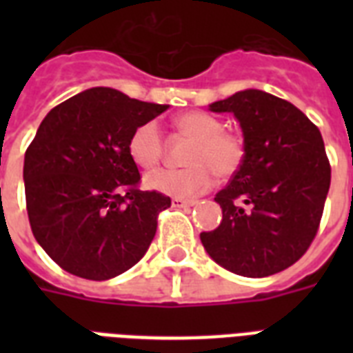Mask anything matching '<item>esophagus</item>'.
Segmentation results:
<instances>
[{"instance_id":"1","label":"esophagus","mask_w":353,"mask_h":353,"mask_svg":"<svg viewBox=\"0 0 353 353\" xmlns=\"http://www.w3.org/2000/svg\"><path fill=\"white\" fill-rule=\"evenodd\" d=\"M174 207H192L196 205V199H183V198H174L172 199Z\"/></svg>"}]
</instances>
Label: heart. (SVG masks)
<instances>
[{"instance_id": "b5f03b06", "label": "heart", "mask_w": 353, "mask_h": 353, "mask_svg": "<svg viewBox=\"0 0 353 353\" xmlns=\"http://www.w3.org/2000/svg\"><path fill=\"white\" fill-rule=\"evenodd\" d=\"M174 126L181 137L192 141L185 154L187 168H161L150 172L146 185L176 198H190L212 188L216 176L229 179L238 174L245 161V141L240 133L225 130V124L212 113H181L174 119ZM165 141L157 122L139 124L128 139V154L137 166L152 170L163 159Z\"/></svg>"}]
</instances>
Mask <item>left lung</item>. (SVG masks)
I'll return each instance as SVG.
<instances>
[{
	"mask_svg": "<svg viewBox=\"0 0 353 353\" xmlns=\"http://www.w3.org/2000/svg\"><path fill=\"white\" fill-rule=\"evenodd\" d=\"M240 121L245 161L216 194L220 227L201 243L221 268L269 276L301 260L317 236L332 168L323 135L291 102L260 90L238 91L210 104Z\"/></svg>",
	"mask_w": 353,
	"mask_h": 353,
	"instance_id": "1",
	"label": "left lung"
}]
</instances>
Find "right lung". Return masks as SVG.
<instances>
[{
	"mask_svg": "<svg viewBox=\"0 0 353 353\" xmlns=\"http://www.w3.org/2000/svg\"><path fill=\"white\" fill-rule=\"evenodd\" d=\"M166 108L91 88L41 121L25 152V201L36 241L63 271L108 280L148 251L172 201L139 188L128 139Z\"/></svg>",
	"mask_w": 353,
	"mask_h": 353,
	"instance_id": "1",
	"label": "right lung"
}]
</instances>
